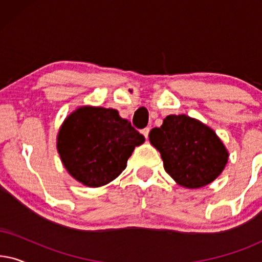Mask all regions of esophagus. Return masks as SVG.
<instances>
[{"label":"esophagus","mask_w":262,"mask_h":262,"mask_svg":"<svg viewBox=\"0 0 262 262\" xmlns=\"http://www.w3.org/2000/svg\"><path fill=\"white\" fill-rule=\"evenodd\" d=\"M149 132H150V128L149 127H145V128H143V130H142V134H143V136H144L145 138H148Z\"/></svg>","instance_id":"1"}]
</instances>
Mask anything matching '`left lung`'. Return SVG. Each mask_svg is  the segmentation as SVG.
I'll use <instances>...</instances> for the list:
<instances>
[{
  "mask_svg": "<svg viewBox=\"0 0 262 262\" xmlns=\"http://www.w3.org/2000/svg\"><path fill=\"white\" fill-rule=\"evenodd\" d=\"M149 141L159 150L164 169L186 188H200L218 178L229 152L212 128L185 114L168 116Z\"/></svg>",
  "mask_w": 262,
  "mask_h": 262,
  "instance_id": "left-lung-1",
  "label": "left lung"
}]
</instances>
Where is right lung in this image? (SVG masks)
I'll return each instance as SVG.
<instances>
[{"label": "right lung", "mask_w": 262, "mask_h": 262, "mask_svg": "<svg viewBox=\"0 0 262 262\" xmlns=\"http://www.w3.org/2000/svg\"><path fill=\"white\" fill-rule=\"evenodd\" d=\"M144 136L117 110L82 106L67 117L57 136V150L71 177L88 187L113 181Z\"/></svg>", "instance_id": "1"}]
</instances>
